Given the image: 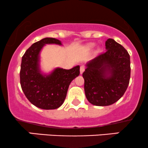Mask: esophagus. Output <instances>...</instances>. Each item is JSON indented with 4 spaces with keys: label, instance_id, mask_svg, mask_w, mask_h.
Segmentation results:
<instances>
[{
    "label": "esophagus",
    "instance_id": "1",
    "mask_svg": "<svg viewBox=\"0 0 148 148\" xmlns=\"http://www.w3.org/2000/svg\"><path fill=\"white\" fill-rule=\"evenodd\" d=\"M84 70H85V66L82 65L80 66V73L81 74H82V73L84 71Z\"/></svg>",
    "mask_w": 148,
    "mask_h": 148
}]
</instances>
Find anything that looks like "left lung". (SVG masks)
<instances>
[{
  "instance_id": "8db88e82",
  "label": "left lung",
  "mask_w": 148,
  "mask_h": 148,
  "mask_svg": "<svg viewBox=\"0 0 148 148\" xmlns=\"http://www.w3.org/2000/svg\"><path fill=\"white\" fill-rule=\"evenodd\" d=\"M106 52L87 63L83 73L86 97L96 106H108L119 100L127 89L131 77L130 56L114 39L105 42Z\"/></svg>"
}]
</instances>
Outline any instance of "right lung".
Wrapping results in <instances>:
<instances>
[{"label":"right lung","mask_w":148,"mask_h":148,"mask_svg":"<svg viewBox=\"0 0 148 148\" xmlns=\"http://www.w3.org/2000/svg\"><path fill=\"white\" fill-rule=\"evenodd\" d=\"M61 45L59 40L45 38L29 47L22 58L20 84L31 103L43 110H55L61 106L66 96L71 81L80 74V66L71 69L57 68L52 74L43 76L38 66V55L45 44Z\"/></svg>","instance_id":"1"}]
</instances>
